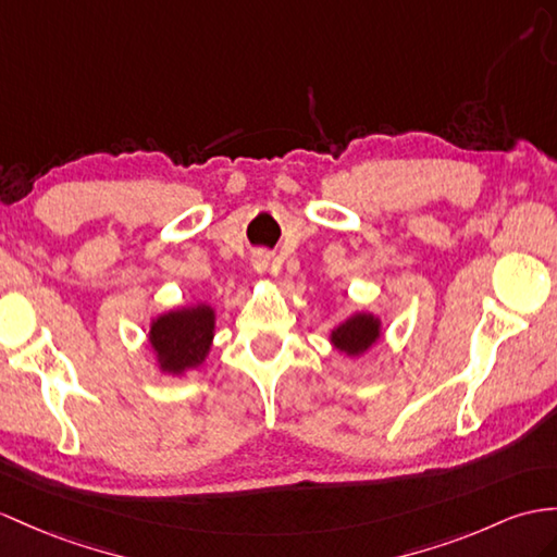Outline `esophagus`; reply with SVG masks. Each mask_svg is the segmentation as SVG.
<instances>
[{
	"label": "esophagus",
	"mask_w": 557,
	"mask_h": 557,
	"mask_svg": "<svg viewBox=\"0 0 557 557\" xmlns=\"http://www.w3.org/2000/svg\"><path fill=\"white\" fill-rule=\"evenodd\" d=\"M252 269H255L260 276H264L267 271L271 269V255L264 252V250H257V252L252 255Z\"/></svg>",
	"instance_id": "esophagus-1"
}]
</instances>
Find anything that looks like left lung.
<instances>
[{"instance_id": "1", "label": "left lung", "mask_w": 557, "mask_h": 557, "mask_svg": "<svg viewBox=\"0 0 557 557\" xmlns=\"http://www.w3.org/2000/svg\"><path fill=\"white\" fill-rule=\"evenodd\" d=\"M383 319L373 311H355L329 331V343L345 357L357 359L381 343Z\"/></svg>"}]
</instances>
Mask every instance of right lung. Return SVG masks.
<instances>
[{
  "instance_id": "add662e5",
  "label": "right lung",
  "mask_w": 557,
  "mask_h": 557,
  "mask_svg": "<svg viewBox=\"0 0 557 557\" xmlns=\"http://www.w3.org/2000/svg\"><path fill=\"white\" fill-rule=\"evenodd\" d=\"M216 325V309L208 302L172 307L148 323V349L156 359V369L172 377L206 363Z\"/></svg>"
}]
</instances>
